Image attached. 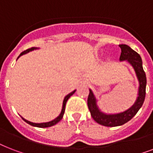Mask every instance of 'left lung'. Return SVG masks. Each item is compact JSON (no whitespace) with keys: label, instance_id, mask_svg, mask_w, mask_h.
<instances>
[{"label":"left lung","instance_id":"8db88e82","mask_svg":"<svg viewBox=\"0 0 153 153\" xmlns=\"http://www.w3.org/2000/svg\"><path fill=\"white\" fill-rule=\"evenodd\" d=\"M119 47L121 49L120 61L128 60L135 70L136 74L139 80V92H138L137 99L136 101L135 104L131 107L128 110L120 113L117 114H103L98 109L96 104V99L94 96V94L91 90H90L88 99H87V105H88L89 110L91 112V117L97 122L102 126H107V127H115V126H122L128 121H130L133 117L135 116L138 110L142 106L144 101H145V94H146V75L142 67V60L141 57L137 52L133 51L130 47L126 44H121Z\"/></svg>","mask_w":153,"mask_h":153}]
</instances>
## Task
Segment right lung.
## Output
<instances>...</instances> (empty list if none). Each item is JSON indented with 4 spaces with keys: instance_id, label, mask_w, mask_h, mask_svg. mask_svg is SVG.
Masks as SVG:
<instances>
[{
    "instance_id": "obj_1",
    "label": "right lung",
    "mask_w": 153,
    "mask_h": 153,
    "mask_svg": "<svg viewBox=\"0 0 153 153\" xmlns=\"http://www.w3.org/2000/svg\"><path fill=\"white\" fill-rule=\"evenodd\" d=\"M34 49H36V48H29V49H27V50H25V51H23V52L20 53V55L18 56V58L20 57V56H21V55H24V54H26V53L29 52L30 51H32V50H34ZM18 58H17V59H18ZM74 92H75V91H74L73 92H71V93L69 94L68 95H67L66 97H65L64 100H63V103H62V111H61V114H60L59 116L57 118H55V120H53V121H49V122H46V123L38 124V123H33V122H31V121H27V120H25V119L23 118V117H22V119L25 121V122H27V124H29V125H31V126H36V127H39V128H47V127H51V126H55V125H56V124H57L59 121H60L61 120H62V117H63V114H64L66 103H67V100L69 99L70 97H71L72 94H74Z\"/></svg>"
}]
</instances>
